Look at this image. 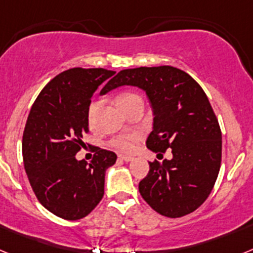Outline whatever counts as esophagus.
Segmentation results:
<instances>
[{"instance_id": "esophagus-1", "label": "esophagus", "mask_w": 253, "mask_h": 253, "mask_svg": "<svg viewBox=\"0 0 253 253\" xmlns=\"http://www.w3.org/2000/svg\"><path fill=\"white\" fill-rule=\"evenodd\" d=\"M119 160L124 161V162H130V161H133V157H130V156H124V154H120Z\"/></svg>"}]
</instances>
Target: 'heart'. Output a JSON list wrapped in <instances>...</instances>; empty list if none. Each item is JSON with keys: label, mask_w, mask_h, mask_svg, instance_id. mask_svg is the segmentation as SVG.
<instances>
[{"label": "heart", "mask_w": 253, "mask_h": 253, "mask_svg": "<svg viewBox=\"0 0 253 253\" xmlns=\"http://www.w3.org/2000/svg\"><path fill=\"white\" fill-rule=\"evenodd\" d=\"M134 102H142V99H140L137 93L129 92V91L122 92L118 96V99H116V104H118L119 107L128 106V105L134 104ZM97 109H99V102L97 101H93L90 105V107H88V122H90V124H92L93 120H95ZM140 137H142V134L139 131L120 134V135H118V137H115L111 140L110 146L118 149L119 152H123V153H130V152H133L135 149V143L140 139Z\"/></svg>", "instance_id": "obj_1"}]
</instances>
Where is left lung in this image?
I'll return each mask as SVG.
<instances>
[{
  "mask_svg": "<svg viewBox=\"0 0 253 253\" xmlns=\"http://www.w3.org/2000/svg\"><path fill=\"white\" fill-rule=\"evenodd\" d=\"M129 84L146 91L153 109L147 147L171 160L149 162L139 193L161 215L193 213L210 195L222 162V131L204 90L186 72L171 66L123 69L101 95Z\"/></svg>",
  "mask_w": 253,
  "mask_h": 253,
  "instance_id": "left-lung-1",
  "label": "left lung"
}]
</instances>
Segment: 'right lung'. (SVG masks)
Segmentation results:
<instances>
[{
    "label": "right lung",
    "instance_id": "add662e5",
    "mask_svg": "<svg viewBox=\"0 0 253 253\" xmlns=\"http://www.w3.org/2000/svg\"><path fill=\"white\" fill-rule=\"evenodd\" d=\"M104 68H71L55 76L31 106L22 158L33 191L50 213L82 219L104 196L105 171L116 154L96 147L90 163L76 160L88 133V107L97 87L114 75Z\"/></svg>",
    "mask_w": 253,
    "mask_h": 253
}]
</instances>
